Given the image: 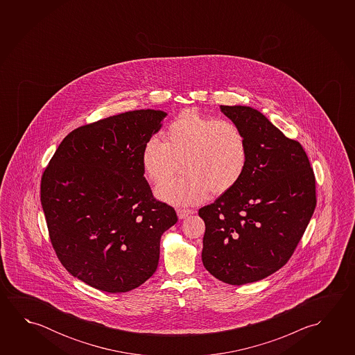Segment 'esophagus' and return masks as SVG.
<instances>
[{
	"instance_id": "obj_1",
	"label": "esophagus",
	"mask_w": 355,
	"mask_h": 355,
	"mask_svg": "<svg viewBox=\"0 0 355 355\" xmlns=\"http://www.w3.org/2000/svg\"><path fill=\"white\" fill-rule=\"evenodd\" d=\"M193 214V210L192 209H177V215H178V218L180 219H186V218H188L189 215Z\"/></svg>"
}]
</instances>
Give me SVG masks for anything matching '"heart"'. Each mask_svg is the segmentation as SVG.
Here are the masks:
<instances>
[{
    "label": "heart",
    "instance_id": "obj_1",
    "mask_svg": "<svg viewBox=\"0 0 355 355\" xmlns=\"http://www.w3.org/2000/svg\"><path fill=\"white\" fill-rule=\"evenodd\" d=\"M164 142L157 136L145 141L141 164L146 178L157 184L173 173L177 162L184 173L156 188L162 202L188 207L233 189L244 175L249 147L243 130L229 120H216L184 110L169 122Z\"/></svg>",
    "mask_w": 355,
    "mask_h": 355
}]
</instances>
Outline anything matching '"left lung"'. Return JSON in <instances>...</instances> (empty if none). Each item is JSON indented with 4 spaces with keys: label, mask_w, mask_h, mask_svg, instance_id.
Here are the masks:
<instances>
[{
    "label": "left lung",
    "mask_w": 355,
    "mask_h": 355,
    "mask_svg": "<svg viewBox=\"0 0 355 355\" xmlns=\"http://www.w3.org/2000/svg\"><path fill=\"white\" fill-rule=\"evenodd\" d=\"M220 110L246 136L249 162L233 189L199 209L205 223L202 260L215 279L240 286L290 260L313 215L315 180L301 144L260 111L241 105Z\"/></svg>",
    "instance_id": "obj_1"
}]
</instances>
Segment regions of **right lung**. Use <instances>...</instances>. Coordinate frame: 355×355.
I'll return each instance as SVG.
<instances>
[{
	"mask_svg": "<svg viewBox=\"0 0 355 355\" xmlns=\"http://www.w3.org/2000/svg\"><path fill=\"white\" fill-rule=\"evenodd\" d=\"M167 112L135 110L71 131L42 175L49 238L68 272L109 293L134 290L157 268L175 209L152 196L141 150Z\"/></svg>",
	"mask_w": 355,
	"mask_h": 355,
	"instance_id": "obj_1",
	"label": "right lung"
}]
</instances>
